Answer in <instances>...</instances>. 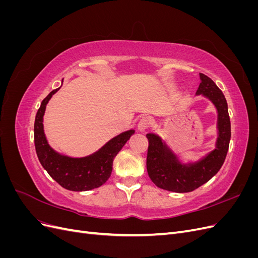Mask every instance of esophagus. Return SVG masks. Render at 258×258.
Returning a JSON list of instances; mask_svg holds the SVG:
<instances>
[{"mask_svg":"<svg viewBox=\"0 0 258 258\" xmlns=\"http://www.w3.org/2000/svg\"><path fill=\"white\" fill-rule=\"evenodd\" d=\"M148 127H150V119H148L147 117L143 116L142 118L139 120V123H138V129H139V131L143 132V131H145Z\"/></svg>","mask_w":258,"mask_h":258,"instance_id":"obj_1","label":"esophagus"}]
</instances>
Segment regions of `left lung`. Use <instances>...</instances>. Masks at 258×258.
<instances>
[{"mask_svg":"<svg viewBox=\"0 0 258 258\" xmlns=\"http://www.w3.org/2000/svg\"><path fill=\"white\" fill-rule=\"evenodd\" d=\"M197 96L209 99L217 111V139L215 148L198 161L183 163L163 140L155 134H147V173L159 188L174 192H189L210 181L225 161L231 137L227 101L216 84L200 73Z\"/></svg>","mask_w":258,"mask_h":258,"instance_id":"left-lung-1","label":"left lung"}]
</instances>
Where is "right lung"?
Wrapping results in <instances>:
<instances>
[{"label":"right lung","instance_id":"1","mask_svg":"<svg viewBox=\"0 0 258 258\" xmlns=\"http://www.w3.org/2000/svg\"><path fill=\"white\" fill-rule=\"evenodd\" d=\"M59 89L60 87L52 90L42 101L35 116L34 144L38 160L54 181L66 189L85 191L98 188L111 176L114 158L135 134V130L121 132L105 143L99 151L85 157L74 158L56 152L46 139L43 117L48 101Z\"/></svg>","mask_w":258,"mask_h":258}]
</instances>
